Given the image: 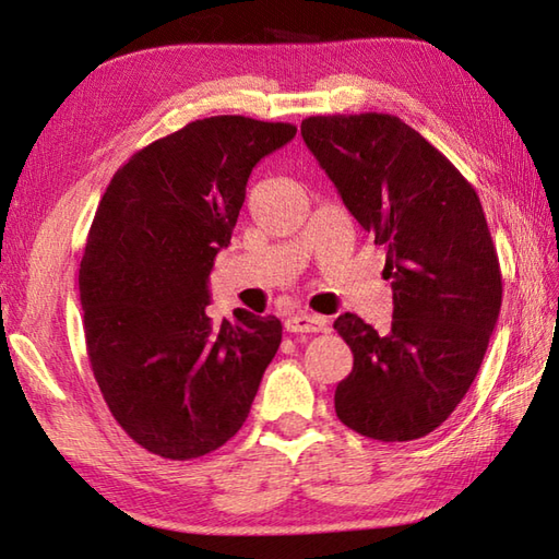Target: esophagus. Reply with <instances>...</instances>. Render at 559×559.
<instances>
[{"instance_id": "1", "label": "esophagus", "mask_w": 559, "mask_h": 559, "mask_svg": "<svg viewBox=\"0 0 559 559\" xmlns=\"http://www.w3.org/2000/svg\"><path fill=\"white\" fill-rule=\"evenodd\" d=\"M329 322L319 314H293L286 319V331L290 334H317V331H326Z\"/></svg>"}]
</instances>
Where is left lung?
I'll return each mask as SVG.
<instances>
[{
	"label": "left lung",
	"instance_id": "left-lung-1",
	"mask_svg": "<svg viewBox=\"0 0 559 559\" xmlns=\"http://www.w3.org/2000/svg\"><path fill=\"white\" fill-rule=\"evenodd\" d=\"M307 148L374 245L394 290L386 334L358 314L334 329L353 350L336 386L343 425L379 442H411L466 396L502 305V271L473 185L394 115H317Z\"/></svg>",
	"mask_w": 559,
	"mask_h": 559
}]
</instances>
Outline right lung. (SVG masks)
I'll return each instance as SVG.
<instances>
[{
	"label": "right lung",
	"instance_id": "right-lung-1",
	"mask_svg": "<svg viewBox=\"0 0 559 559\" xmlns=\"http://www.w3.org/2000/svg\"><path fill=\"white\" fill-rule=\"evenodd\" d=\"M295 132L204 117L136 151L105 189L79 269L83 334L112 418L151 454L189 461L228 442L281 346L271 314L213 324L206 281L249 173Z\"/></svg>",
	"mask_w": 559,
	"mask_h": 559
}]
</instances>
